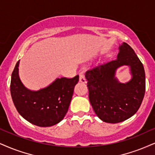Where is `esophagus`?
<instances>
[{
	"label": "esophagus",
	"mask_w": 155,
	"mask_h": 155,
	"mask_svg": "<svg viewBox=\"0 0 155 155\" xmlns=\"http://www.w3.org/2000/svg\"><path fill=\"white\" fill-rule=\"evenodd\" d=\"M79 82H81V83H86V80H85L84 74H79Z\"/></svg>",
	"instance_id": "34e87169"
}]
</instances>
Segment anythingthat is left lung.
Wrapping results in <instances>:
<instances>
[{"instance_id":"obj_1","label":"left lung","mask_w":155,"mask_h":155,"mask_svg":"<svg viewBox=\"0 0 155 155\" xmlns=\"http://www.w3.org/2000/svg\"><path fill=\"white\" fill-rule=\"evenodd\" d=\"M117 59L87 70L85 78L89 101L97 116L106 123L116 124L136 114L145 93L144 66L134 49L123 42L118 47ZM123 66L130 68L132 78L123 84L115 77Z\"/></svg>"}]
</instances>
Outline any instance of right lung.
<instances>
[{"instance_id":"1","label":"right lung","mask_w":155,"mask_h":155,"mask_svg":"<svg viewBox=\"0 0 155 155\" xmlns=\"http://www.w3.org/2000/svg\"><path fill=\"white\" fill-rule=\"evenodd\" d=\"M18 60L11 74V94L17 111L24 119L41 127H51L64 118L79 76L57 78L39 91L24 86L18 74Z\"/></svg>"}]
</instances>
